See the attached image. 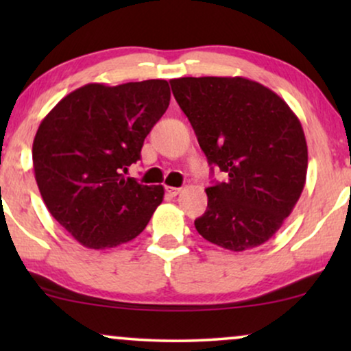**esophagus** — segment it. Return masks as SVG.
Listing matches in <instances>:
<instances>
[{"mask_svg": "<svg viewBox=\"0 0 351 351\" xmlns=\"http://www.w3.org/2000/svg\"><path fill=\"white\" fill-rule=\"evenodd\" d=\"M166 191H167V193H169L171 196H177V195H179L180 191H182V189H177V186H169V185H167V186H166Z\"/></svg>", "mask_w": 351, "mask_h": 351, "instance_id": "34e87169", "label": "esophagus"}]
</instances>
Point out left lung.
<instances>
[{
	"label": "left lung",
	"instance_id": "left-lung-1",
	"mask_svg": "<svg viewBox=\"0 0 351 351\" xmlns=\"http://www.w3.org/2000/svg\"><path fill=\"white\" fill-rule=\"evenodd\" d=\"M169 83L208 162L227 174L206 189L208 209L196 230L228 251L261 246L304 190L308 150L299 118L271 89L241 76Z\"/></svg>",
	"mask_w": 351,
	"mask_h": 351
}]
</instances>
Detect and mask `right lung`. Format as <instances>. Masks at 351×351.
Listing matches in <instances>:
<instances>
[{"label":"right lung","instance_id":"1","mask_svg":"<svg viewBox=\"0 0 351 351\" xmlns=\"http://www.w3.org/2000/svg\"><path fill=\"white\" fill-rule=\"evenodd\" d=\"M166 80L105 86L65 95L33 141V169L52 217L80 244L117 247L143 232L161 204L162 185L124 177L169 107Z\"/></svg>","mask_w":351,"mask_h":351}]
</instances>
